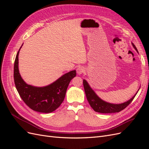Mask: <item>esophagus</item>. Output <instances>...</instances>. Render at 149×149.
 Masks as SVG:
<instances>
[{
  "label": "esophagus",
  "instance_id": "obj_1",
  "mask_svg": "<svg viewBox=\"0 0 149 149\" xmlns=\"http://www.w3.org/2000/svg\"><path fill=\"white\" fill-rule=\"evenodd\" d=\"M76 72H77V73H78V74H81L83 73L84 72V67L82 66H78L77 69H76Z\"/></svg>",
  "mask_w": 149,
  "mask_h": 149
}]
</instances>
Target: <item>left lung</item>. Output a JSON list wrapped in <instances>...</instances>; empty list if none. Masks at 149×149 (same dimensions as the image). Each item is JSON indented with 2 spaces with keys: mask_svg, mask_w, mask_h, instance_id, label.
Returning a JSON list of instances; mask_svg holds the SVG:
<instances>
[{
  "mask_svg": "<svg viewBox=\"0 0 149 149\" xmlns=\"http://www.w3.org/2000/svg\"><path fill=\"white\" fill-rule=\"evenodd\" d=\"M132 45L134 49H136L138 53L137 49L136 47V46H135V45L133 43H132ZM83 86L88 101L89 103L90 106H91V107L94 109V111L97 112H100V113L105 114L119 112L125 109V108L132 101L134 98L136 96V94L140 89L139 88L136 94L127 101L121 104H113L101 100V99L96 94V93L94 91V90L91 88L86 80L83 79Z\"/></svg>",
  "mask_w": 149,
  "mask_h": 149,
  "instance_id": "left-lung-1",
  "label": "left lung"
}]
</instances>
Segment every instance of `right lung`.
<instances>
[{
  "label": "right lung",
  "instance_id": "obj_1",
  "mask_svg": "<svg viewBox=\"0 0 149 149\" xmlns=\"http://www.w3.org/2000/svg\"><path fill=\"white\" fill-rule=\"evenodd\" d=\"M22 45L17 54L13 70L17 91L22 100L32 110L42 113L53 112L64 101L69 83L76 75V70L63 74L46 86L37 87L26 84L22 78L19 70V54Z\"/></svg>",
  "mask_w": 149,
  "mask_h": 149
}]
</instances>
